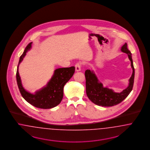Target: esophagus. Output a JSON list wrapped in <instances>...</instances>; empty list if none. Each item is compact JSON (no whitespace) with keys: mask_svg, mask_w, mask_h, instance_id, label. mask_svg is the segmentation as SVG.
Here are the masks:
<instances>
[{"mask_svg":"<svg viewBox=\"0 0 150 150\" xmlns=\"http://www.w3.org/2000/svg\"><path fill=\"white\" fill-rule=\"evenodd\" d=\"M75 68H76V71L78 72L81 71V64L79 63H77L75 65Z\"/></svg>","mask_w":150,"mask_h":150,"instance_id":"1","label":"esophagus"}]
</instances>
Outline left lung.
Segmentation results:
<instances>
[{"mask_svg": "<svg viewBox=\"0 0 150 150\" xmlns=\"http://www.w3.org/2000/svg\"><path fill=\"white\" fill-rule=\"evenodd\" d=\"M121 51L127 54L133 69L132 74L129 80V85L123 91L120 93L115 92L112 89L104 87L93 71L88 69L85 71L86 94L88 98L95 104L105 107L116 105L123 101L132 90L134 78V68L132 54L127 48V43L122 46Z\"/></svg>", "mask_w": 150, "mask_h": 150, "instance_id": "left-lung-1", "label": "left lung"}]
</instances>
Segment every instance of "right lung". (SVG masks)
I'll return each instance as SVG.
<instances>
[{"instance_id":"1","label":"right lung","mask_w":150,"mask_h":150,"mask_svg":"<svg viewBox=\"0 0 150 150\" xmlns=\"http://www.w3.org/2000/svg\"><path fill=\"white\" fill-rule=\"evenodd\" d=\"M30 42L20 57L16 73V79L18 88L22 97L30 104L40 109H51L59 104L63 98V88L65 83L72 78L75 72V67L60 68L55 70L54 74L47 85L41 89L31 93L23 88L18 72V67L26 55V52L31 48Z\"/></svg>"}]
</instances>
